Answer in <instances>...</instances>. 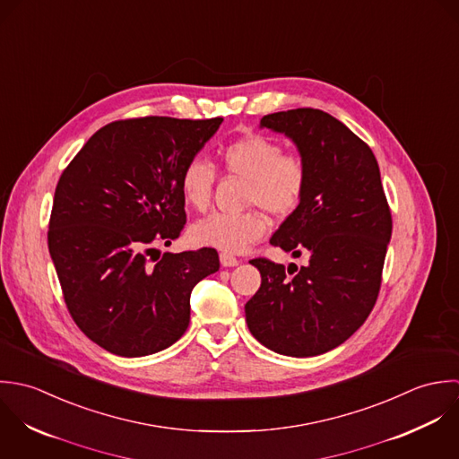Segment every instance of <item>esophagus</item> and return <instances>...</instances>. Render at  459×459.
Listing matches in <instances>:
<instances>
[{"label": "esophagus", "mask_w": 459, "mask_h": 459, "mask_svg": "<svg viewBox=\"0 0 459 459\" xmlns=\"http://www.w3.org/2000/svg\"><path fill=\"white\" fill-rule=\"evenodd\" d=\"M220 263H221V266H223V268H234V266H238V264H239V261H238L234 255L227 254V252L220 254Z\"/></svg>", "instance_id": "34e87169"}]
</instances>
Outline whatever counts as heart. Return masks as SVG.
<instances>
[{
    "mask_svg": "<svg viewBox=\"0 0 459 459\" xmlns=\"http://www.w3.org/2000/svg\"><path fill=\"white\" fill-rule=\"evenodd\" d=\"M221 167L227 174L248 181L247 202L261 205L273 216L290 214L301 202L307 187L305 163L270 138L247 136L220 152ZM216 172L211 163L191 160L181 174L184 202L204 211L211 204ZM268 229L264 214L252 211L245 214L212 212L189 229L193 245L223 250L229 254L245 252L252 243L261 239Z\"/></svg>",
    "mask_w": 459,
    "mask_h": 459,
    "instance_id": "1",
    "label": "heart"
}]
</instances>
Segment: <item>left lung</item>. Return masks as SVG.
I'll list each match as a JSON object with an SVG mask.
<instances>
[{
  "label": "left lung",
  "instance_id": "left-lung-1",
  "mask_svg": "<svg viewBox=\"0 0 459 459\" xmlns=\"http://www.w3.org/2000/svg\"><path fill=\"white\" fill-rule=\"evenodd\" d=\"M261 127L285 134L305 163V195L270 243L308 255V264L250 261L261 287L245 305L247 325L275 353L323 355L364 325L379 292L392 236L379 167L367 143L321 109L272 113Z\"/></svg>",
  "mask_w": 459,
  "mask_h": 459
}]
</instances>
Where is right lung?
<instances>
[{"instance_id": "1", "label": "right lung", "mask_w": 459, "mask_h": 459, "mask_svg": "<svg viewBox=\"0 0 459 459\" xmlns=\"http://www.w3.org/2000/svg\"><path fill=\"white\" fill-rule=\"evenodd\" d=\"M223 118L143 117L100 127L64 170L48 247L80 330L118 357L167 350L189 325L191 289L220 270L214 248L167 252L186 223L181 174Z\"/></svg>"}]
</instances>
